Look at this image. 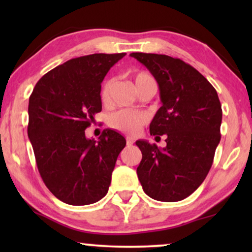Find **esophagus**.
Listing matches in <instances>:
<instances>
[{
  "mask_svg": "<svg viewBox=\"0 0 252 252\" xmlns=\"http://www.w3.org/2000/svg\"><path fill=\"white\" fill-rule=\"evenodd\" d=\"M126 142H127V146H132V144L134 143V140L132 139V137L127 136L126 137Z\"/></svg>",
  "mask_w": 252,
  "mask_h": 252,
  "instance_id": "34e87169",
  "label": "esophagus"
}]
</instances>
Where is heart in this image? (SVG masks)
I'll return each mask as SVG.
<instances>
[{
	"label": "heart",
	"mask_w": 252,
	"mask_h": 252,
	"mask_svg": "<svg viewBox=\"0 0 252 252\" xmlns=\"http://www.w3.org/2000/svg\"><path fill=\"white\" fill-rule=\"evenodd\" d=\"M151 77L149 74L137 73L135 75V85H140L141 82L148 80ZM113 79L110 78L106 80L102 86L101 89V99L103 103H108L110 99V94H111V89L113 86ZM148 123V116L143 112L133 111V110L123 109L119 110L115 113H112L109 117V125L113 127V128L122 130V132L128 133V134H137L142 126L146 125Z\"/></svg>",
	"instance_id": "1"
}]
</instances>
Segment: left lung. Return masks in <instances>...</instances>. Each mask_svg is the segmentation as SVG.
I'll return each instance as SVG.
<instances>
[{
	"label": "left lung",
	"mask_w": 252,
	"mask_h": 252,
	"mask_svg": "<svg viewBox=\"0 0 252 252\" xmlns=\"http://www.w3.org/2000/svg\"><path fill=\"white\" fill-rule=\"evenodd\" d=\"M159 86L161 106L151 135H166L160 149L136 141L142 160L137 178L149 197L178 202L191 195L208 175L220 142L222 110L213 86L190 65L166 55L132 53Z\"/></svg>",
	"instance_id": "8db88e82"
}]
</instances>
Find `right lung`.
Here are the masks:
<instances>
[{"label": "right lung", "mask_w": 252, "mask_h": 252, "mask_svg": "<svg viewBox=\"0 0 252 252\" xmlns=\"http://www.w3.org/2000/svg\"><path fill=\"white\" fill-rule=\"evenodd\" d=\"M125 55L93 54L65 62L44 74L30 96L27 134L37 170L66 204H93L109 190L125 137L104 129L95 141L85 130L102 110L101 82Z\"/></svg>", "instance_id": "add662e5"}]
</instances>
